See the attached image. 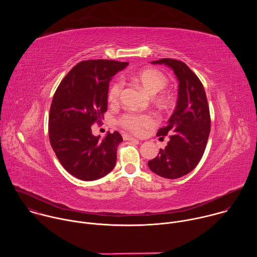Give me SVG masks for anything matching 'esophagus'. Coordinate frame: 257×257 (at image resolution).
Returning a JSON list of instances; mask_svg holds the SVG:
<instances>
[{"label":"esophagus","mask_w":257,"mask_h":257,"mask_svg":"<svg viewBox=\"0 0 257 257\" xmlns=\"http://www.w3.org/2000/svg\"><path fill=\"white\" fill-rule=\"evenodd\" d=\"M122 136H123V139H124V140H130V141H138V139H136V138H134L133 136H131V135H128V134H123Z\"/></svg>","instance_id":"1"}]
</instances>
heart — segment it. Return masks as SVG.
I'll return each mask as SVG.
<instances>
[{
    "instance_id": "1",
    "label": "heart",
    "mask_w": 257,
    "mask_h": 257,
    "mask_svg": "<svg viewBox=\"0 0 257 257\" xmlns=\"http://www.w3.org/2000/svg\"><path fill=\"white\" fill-rule=\"evenodd\" d=\"M132 80L140 85L146 92L151 95L158 93L155 97V101L158 105L163 108L170 106L172 102V95L169 91L164 89L168 83L169 79L160 70L154 68L142 69L132 76ZM123 88L121 81H114L108 88L107 99L112 104L118 102L120 94ZM118 124L125 130L140 135L146 130L154 127L157 124V119L153 114H135V113H126L118 119Z\"/></svg>"
}]
</instances>
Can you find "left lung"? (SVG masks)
Instances as JSON below:
<instances>
[{"label": "left lung", "instance_id": "8db88e82", "mask_svg": "<svg viewBox=\"0 0 257 257\" xmlns=\"http://www.w3.org/2000/svg\"><path fill=\"white\" fill-rule=\"evenodd\" d=\"M153 64L173 69L179 80V92L168 125L157 133L162 138L169 135L170 141L149 162V167L161 177L177 179L190 173L203 156L210 132L209 106L201 81L184 62L166 58Z\"/></svg>", "mask_w": 257, "mask_h": 257}]
</instances>
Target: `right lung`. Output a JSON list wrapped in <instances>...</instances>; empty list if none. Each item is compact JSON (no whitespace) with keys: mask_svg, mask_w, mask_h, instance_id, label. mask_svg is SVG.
Listing matches in <instances>:
<instances>
[{"mask_svg":"<svg viewBox=\"0 0 257 257\" xmlns=\"http://www.w3.org/2000/svg\"><path fill=\"white\" fill-rule=\"evenodd\" d=\"M128 65L113 60L81 61L59 84L50 108L49 137L64 169L83 181L99 179L111 172L117 161L119 132L104 139L91 133L107 108L111 78Z\"/></svg>","mask_w":257,"mask_h":257,"instance_id":"add662e5","label":"right lung"}]
</instances>
